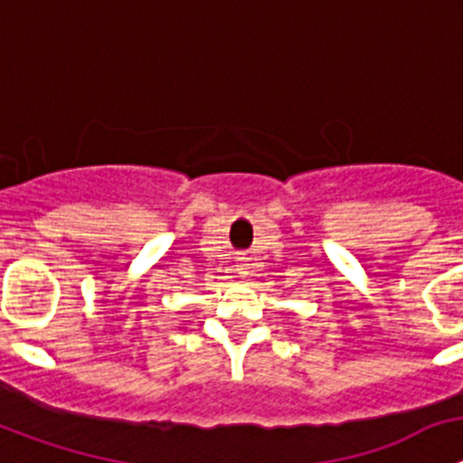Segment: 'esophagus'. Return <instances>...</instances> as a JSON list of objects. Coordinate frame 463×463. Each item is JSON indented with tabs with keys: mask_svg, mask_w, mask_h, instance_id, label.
<instances>
[{
	"mask_svg": "<svg viewBox=\"0 0 463 463\" xmlns=\"http://www.w3.org/2000/svg\"><path fill=\"white\" fill-rule=\"evenodd\" d=\"M235 272L240 277H247L249 275V259H247V256H240V259H237Z\"/></svg>",
	"mask_w": 463,
	"mask_h": 463,
	"instance_id": "34e87169",
	"label": "esophagus"
}]
</instances>
